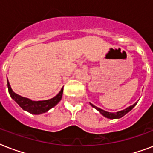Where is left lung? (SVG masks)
<instances>
[{
    "mask_svg": "<svg viewBox=\"0 0 153 153\" xmlns=\"http://www.w3.org/2000/svg\"><path fill=\"white\" fill-rule=\"evenodd\" d=\"M92 107H94V109H96L98 110L101 114H102V116H104L105 117H106V118H109V119H119L122 117L123 116H125L126 114H127L129 111H131L132 109H133V107L135 106L137 103L135 104H133V105H131V106L128 107V108H126V109H123V110H121V111H118V112H116V113H110V112H107L104 109H102L100 108H98V107L95 106L94 105H93L92 103H90Z\"/></svg>",
    "mask_w": 153,
    "mask_h": 153,
    "instance_id": "8db88e82",
    "label": "left lung"
}]
</instances>
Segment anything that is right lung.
<instances>
[{
    "instance_id": "obj_1",
    "label": "right lung",
    "mask_w": 153,
    "mask_h": 153,
    "mask_svg": "<svg viewBox=\"0 0 153 153\" xmlns=\"http://www.w3.org/2000/svg\"><path fill=\"white\" fill-rule=\"evenodd\" d=\"M8 89L9 94H10L11 98H13V100L15 101L24 110L28 112L30 114H42L44 113H46L55 106L56 105L60 102L62 99V92H63V87L61 89V91L59 92L57 95L55 96L54 98L48 99V100H44V101H32L29 98H25L22 96L19 95L11 88V86L8 81Z\"/></svg>"
}]
</instances>
